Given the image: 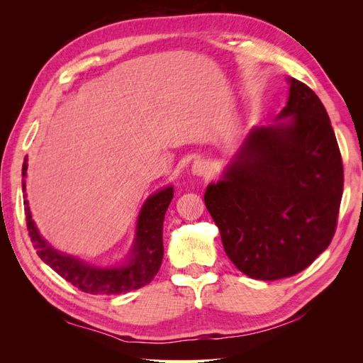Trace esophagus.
<instances>
[{
	"label": "esophagus",
	"mask_w": 363,
	"mask_h": 363,
	"mask_svg": "<svg viewBox=\"0 0 363 363\" xmlns=\"http://www.w3.org/2000/svg\"><path fill=\"white\" fill-rule=\"evenodd\" d=\"M192 172L196 174V175H211L213 172L212 163L204 160V159L195 160L194 164H192Z\"/></svg>",
	"instance_id": "1"
}]
</instances>
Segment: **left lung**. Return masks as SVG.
<instances>
[{"mask_svg":"<svg viewBox=\"0 0 363 363\" xmlns=\"http://www.w3.org/2000/svg\"><path fill=\"white\" fill-rule=\"evenodd\" d=\"M280 124L255 128L204 203L227 256L251 279L301 272L330 245L344 191V164L324 104L289 79Z\"/></svg>","mask_w":363,"mask_h":363,"instance_id":"8db88e82","label":"left lung"}]
</instances>
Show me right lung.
<instances>
[{
  "label": "right lung",
  "instance_id": "add662e5",
  "mask_svg": "<svg viewBox=\"0 0 363 363\" xmlns=\"http://www.w3.org/2000/svg\"><path fill=\"white\" fill-rule=\"evenodd\" d=\"M27 174V157L23 164V175ZM23 191L26 192V182H23ZM174 191L164 188L160 192L151 195L142 207L138 219V232L133 250L128 260L123 265L100 268L62 255L51 248L43 240L33 223L26 200V221L28 235L38 256L56 271L60 277L69 281L72 286L82 292L94 295H112L139 289L148 284L157 274L163 259V219L172 200Z\"/></svg>",
  "mask_w": 363,
  "mask_h": 363
}]
</instances>
